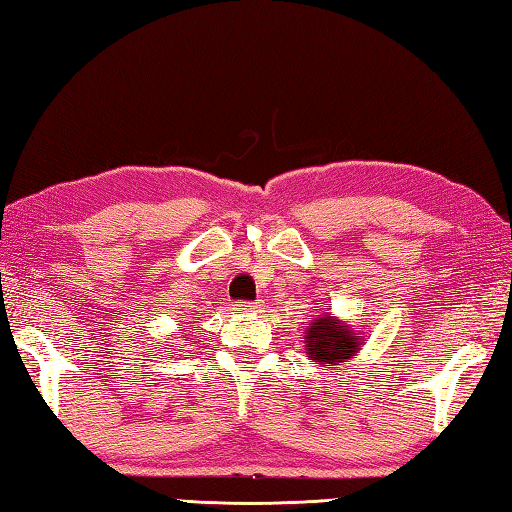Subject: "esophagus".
Wrapping results in <instances>:
<instances>
[{"mask_svg":"<svg viewBox=\"0 0 512 512\" xmlns=\"http://www.w3.org/2000/svg\"><path fill=\"white\" fill-rule=\"evenodd\" d=\"M259 308V303H253V301H237L235 303V310L239 312H255Z\"/></svg>","mask_w":512,"mask_h":512,"instance_id":"34e87169","label":"esophagus"}]
</instances>
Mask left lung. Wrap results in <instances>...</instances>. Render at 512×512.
<instances>
[{"instance_id": "obj_1", "label": "left lung", "mask_w": 512, "mask_h": 512, "mask_svg": "<svg viewBox=\"0 0 512 512\" xmlns=\"http://www.w3.org/2000/svg\"><path fill=\"white\" fill-rule=\"evenodd\" d=\"M363 339L345 321L330 317V312L319 314L306 330V352L317 365H341L352 361L361 350Z\"/></svg>"}]
</instances>
